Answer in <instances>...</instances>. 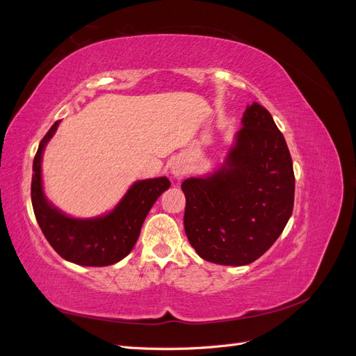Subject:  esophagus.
Instances as JSON below:
<instances>
[{"mask_svg": "<svg viewBox=\"0 0 356 356\" xmlns=\"http://www.w3.org/2000/svg\"><path fill=\"white\" fill-rule=\"evenodd\" d=\"M172 174H174L175 177H179L184 174V168H182L181 165H175L174 168H172Z\"/></svg>", "mask_w": 356, "mask_h": 356, "instance_id": "1", "label": "esophagus"}]
</instances>
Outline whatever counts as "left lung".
<instances>
[{
	"instance_id": "1",
	"label": "left lung",
	"mask_w": 356,
	"mask_h": 356,
	"mask_svg": "<svg viewBox=\"0 0 356 356\" xmlns=\"http://www.w3.org/2000/svg\"><path fill=\"white\" fill-rule=\"evenodd\" d=\"M224 165L181 184L184 229L203 260L245 266L260 258L293 213L296 178L285 138L264 106L248 105Z\"/></svg>"
}]
</instances>
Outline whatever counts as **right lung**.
<instances>
[{"label":"right lung","instance_id":"right-lung-1","mask_svg":"<svg viewBox=\"0 0 356 356\" xmlns=\"http://www.w3.org/2000/svg\"><path fill=\"white\" fill-rule=\"evenodd\" d=\"M58 126L55 122L41 139L32 165L31 200L37 222L53 250L67 261L92 267L114 264L132 251L147 213L170 182L166 177L138 181L110 213L90 220L71 218L47 202L42 191L41 156Z\"/></svg>","mask_w":356,"mask_h":356}]
</instances>
